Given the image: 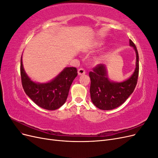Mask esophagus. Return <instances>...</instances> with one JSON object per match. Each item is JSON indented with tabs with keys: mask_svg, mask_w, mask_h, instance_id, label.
<instances>
[{
	"mask_svg": "<svg viewBox=\"0 0 158 158\" xmlns=\"http://www.w3.org/2000/svg\"><path fill=\"white\" fill-rule=\"evenodd\" d=\"M85 70L83 69H80L78 70V74L79 76H80V75H84V74H85Z\"/></svg>",
	"mask_w": 158,
	"mask_h": 158,
	"instance_id": "obj_1",
	"label": "esophagus"
}]
</instances>
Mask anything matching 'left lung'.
<instances>
[{"label":"left lung","mask_w":158,"mask_h":158,"mask_svg":"<svg viewBox=\"0 0 158 158\" xmlns=\"http://www.w3.org/2000/svg\"><path fill=\"white\" fill-rule=\"evenodd\" d=\"M129 45L136 52V67L126 80L117 82L108 78L106 66L101 64L89 72L90 96L95 107L102 110H111L125 102L135 90L139 73V57L135 44L130 40Z\"/></svg>","instance_id":"obj_1"}]
</instances>
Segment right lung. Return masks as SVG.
<instances>
[{"mask_svg": "<svg viewBox=\"0 0 158 158\" xmlns=\"http://www.w3.org/2000/svg\"><path fill=\"white\" fill-rule=\"evenodd\" d=\"M20 74L22 86L27 96L38 106L51 111L60 108L66 102L71 84L78 75L76 68L66 67L48 82H33L23 69L22 56Z\"/></svg>", "mask_w": 158, "mask_h": 158, "instance_id": "add662e5", "label": "right lung"}]
</instances>
